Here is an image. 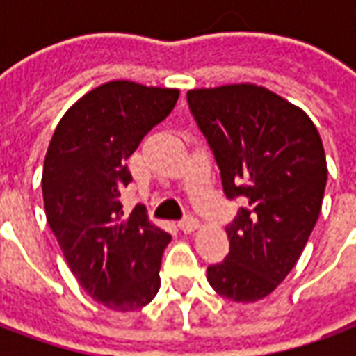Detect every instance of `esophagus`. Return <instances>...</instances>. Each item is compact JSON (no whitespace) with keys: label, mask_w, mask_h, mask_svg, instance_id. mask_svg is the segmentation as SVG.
I'll use <instances>...</instances> for the list:
<instances>
[{"label":"esophagus","mask_w":356,"mask_h":356,"mask_svg":"<svg viewBox=\"0 0 356 356\" xmlns=\"http://www.w3.org/2000/svg\"><path fill=\"white\" fill-rule=\"evenodd\" d=\"M200 227V223H198V219L196 217H185L183 221H179V229L183 232H194L196 229Z\"/></svg>","instance_id":"esophagus-1"}]
</instances>
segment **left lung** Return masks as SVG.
Returning <instances> with one entry per match:
<instances>
[{
	"label": "left lung",
	"mask_w": 356,
	"mask_h": 356,
	"mask_svg": "<svg viewBox=\"0 0 356 356\" xmlns=\"http://www.w3.org/2000/svg\"><path fill=\"white\" fill-rule=\"evenodd\" d=\"M186 99L227 198L244 202L227 227L231 252L208 267V282L254 303L288 276L318 219L328 179L321 135L299 106L255 83L191 89Z\"/></svg>",
	"instance_id": "obj_1"
}]
</instances>
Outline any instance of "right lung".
<instances>
[{"instance_id": "add662e5", "label": "right lung", "mask_w": 356, "mask_h": 356, "mask_svg": "<svg viewBox=\"0 0 356 356\" xmlns=\"http://www.w3.org/2000/svg\"><path fill=\"white\" fill-rule=\"evenodd\" d=\"M177 99L179 89L102 83L66 110L45 154L47 223L81 288L112 311L143 309L160 290L171 236L137 208L124 217L120 193L131 183L127 158Z\"/></svg>"}]
</instances>
